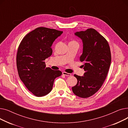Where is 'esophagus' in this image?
<instances>
[{"instance_id":"obj_1","label":"esophagus","mask_w":128,"mask_h":128,"mask_svg":"<svg viewBox=\"0 0 128 128\" xmlns=\"http://www.w3.org/2000/svg\"><path fill=\"white\" fill-rule=\"evenodd\" d=\"M62 74H63V75L68 76H70L72 75L71 74H70V73H68V72H62Z\"/></svg>"}]
</instances>
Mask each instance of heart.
<instances>
[{"instance_id":"1","label":"heart","mask_w":128,"mask_h":128,"mask_svg":"<svg viewBox=\"0 0 128 128\" xmlns=\"http://www.w3.org/2000/svg\"><path fill=\"white\" fill-rule=\"evenodd\" d=\"M74 42H75V41H74V40H72V41L70 42V43H74Z\"/></svg>"}]
</instances>
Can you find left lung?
I'll list each match as a JSON object with an SVG mask.
<instances>
[{"label":"left lung","mask_w":128,"mask_h":128,"mask_svg":"<svg viewBox=\"0 0 128 128\" xmlns=\"http://www.w3.org/2000/svg\"><path fill=\"white\" fill-rule=\"evenodd\" d=\"M75 35L82 40L80 60L84 63L85 72L83 76L74 75L77 83L72 91L79 97L87 98L100 88L106 78L111 63L110 47L106 39L93 28L77 32Z\"/></svg>","instance_id":"left-lung-1"}]
</instances>
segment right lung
I'll list each match as a JSON object with an SVG mask.
<instances>
[{"mask_svg": "<svg viewBox=\"0 0 128 128\" xmlns=\"http://www.w3.org/2000/svg\"><path fill=\"white\" fill-rule=\"evenodd\" d=\"M63 33L40 27L28 34L18 49L16 66L20 78L34 95L41 97L52 89L55 79L62 75L60 70L46 68L44 60L52 55L51 46Z\"/></svg>", "mask_w": 128, "mask_h": 128, "instance_id": "right-lung-1", "label": "right lung"}]
</instances>
